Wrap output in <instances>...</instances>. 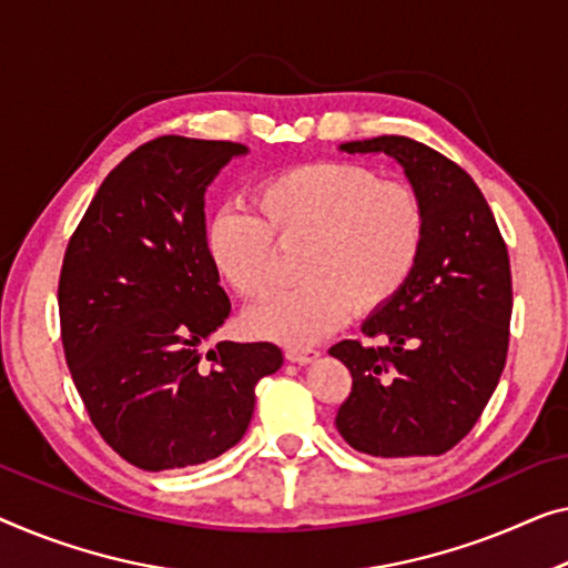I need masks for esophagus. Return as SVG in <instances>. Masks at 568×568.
Listing matches in <instances>:
<instances>
[{
  "label": "esophagus",
  "instance_id": "esophagus-1",
  "mask_svg": "<svg viewBox=\"0 0 568 568\" xmlns=\"http://www.w3.org/2000/svg\"><path fill=\"white\" fill-rule=\"evenodd\" d=\"M285 357L298 362V365H308L318 357V349H313V346H291V349H285Z\"/></svg>",
  "mask_w": 568,
  "mask_h": 568
}]
</instances>
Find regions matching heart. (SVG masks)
<instances>
[{
  "instance_id": "1",
  "label": "heart",
  "mask_w": 568,
  "mask_h": 568,
  "mask_svg": "<svg viewBox=\"0 0 568 568\" xmlns=\"http://www.w3.org/2000/svg\"><path fill=\"white\" fill-rule=\"evenodd\" d=\"M257 216L219 211L206 226V252L222 281L244 301L275 287V235L306 242V283L250 311L252 334L311 344L352 316L354 306H385L416 273L426 244V209L403 181H379L372 168L321 160L287 168L252 193Z\"/></svg>"
}]
</instances>
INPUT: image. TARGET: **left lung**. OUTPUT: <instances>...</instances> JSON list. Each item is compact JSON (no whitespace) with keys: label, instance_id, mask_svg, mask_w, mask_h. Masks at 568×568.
<instances>
[{"label":"left lung","instance_id":"1","mask_svg":"<svg viewBox=\"0 0 568 568\" xmlns=\"http://www.w3.org/2000/svg\"><path fill=\"white\" fill-rule=\"evenodd\" d=\"M403 165L426 209L423 255L362 334L328 354L352 372L336 428L369 456H438L469 434L500 383L510 342V257L485 196L442 152L400 134L344 142Z\"/></svg>","mask_w":568,"mask_h":568}]
</instances>
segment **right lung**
<instances>
[{
    "label": "right lung",
    "mask_w": 568,
    "mask_h": 568,
    "mask_svg": "<svg viewBox=\"0 0 568 568\" xmlns=\"http://www.w3.org/2000/svg\"><path fill=\"white\" fill-rule=\"evenodd\" d=\"M236 155H247L240 142H145L104 178L68 242V369L101 438L145 471L196 467L240 444L255 385L283 365L270 342L201 352L232 311L206 252L203 196Z\"/></svg>",
    "instance_id": "1"
}]
</instances>
